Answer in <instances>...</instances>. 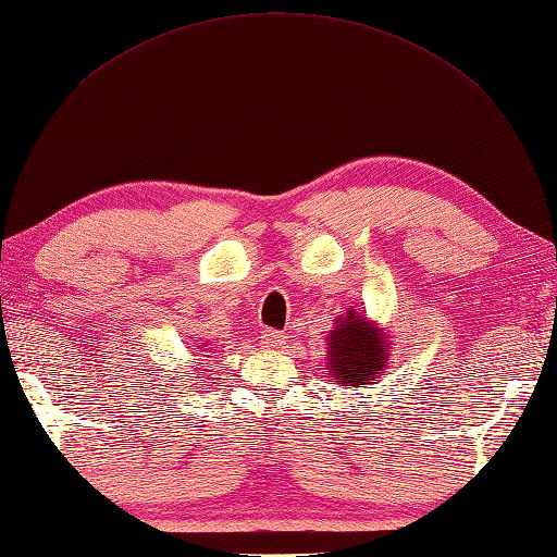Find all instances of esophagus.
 Returning <instances> with one entry per match:
<instances>
[{"label":"esophagus","instance_id":"1","mask_svg":"<svg viewBox=\"0 0 557 557\" xmlns=\"http://www.w3.org/2000/svg\"><path fill=\"white\" fill-rule=\"evenodd\" d=\"M262 343H264V348L278 350V348H283V345H286V336H283L281 331L267 329V331H262Z\"/></svg>","mask_w":557,"mask_h":557}]
</instances>
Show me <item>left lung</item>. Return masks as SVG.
I'll use <instances>...</instances> for the list:
<instances>
[{
  "label": "left lung",
  "mask_w": 557,
  "mask_h": 557,
  "mask_svg": "<svg viewBox=\"0 0 557 557\" xmlns=\"http://www.w3.org/2000/svg\"><path fill=\"white\" fill-rule=\"evenodd\" d=\"M326 341L329 376L343 386L364 388L386 369L391 343L374 321H369L362 312L357 314L350 310L348 317L338 319Z\"/></svg>",
  "instance_id": "8db88e82"
}]
</instances>
